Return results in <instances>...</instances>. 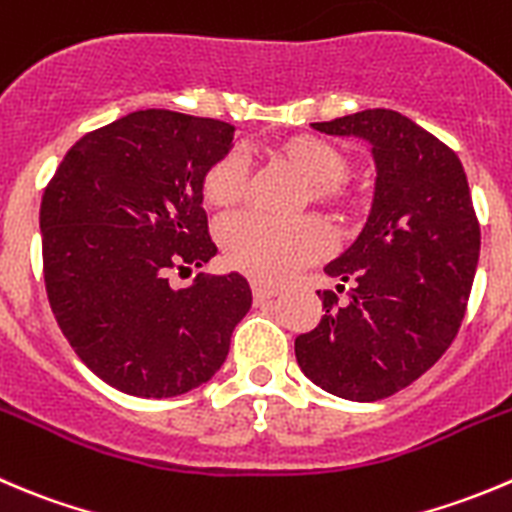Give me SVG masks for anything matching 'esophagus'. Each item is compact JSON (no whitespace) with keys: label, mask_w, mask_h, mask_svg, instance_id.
<instances>
[{"label":"esophagus","mask_w":512,"mask_h":512,"mask_svg":"<svg viewBox=\"0 0 512 512\" xmlns=\"http://www.w3.org/2000/svg\"><path fill=\"white\" fill-rule=\"evenodd\" d=\"M277 290L270 285H262V282H252V297H255V302H265L270 300V297H275Z\"/></svg>","instance_id":"obj_1"}]
</instances>
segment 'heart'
<instances>
[{"label": "heart", "instance_id": "obj_1", "mask_svg": "<svg viewBox=\"0 0 512 512\" xmlns=\"http://www.w3.org/2000/svg\"><path fill=\"white\" fill-rule=\"evenodd\" d=\"M275 157L305 180L302 205H320L352 217L365 205L362 187L347 175L350 160L332 142L315 135H292L275 145ZM247 165L237 150L217 157L202 175V197L217 210L245 197ZM220 247L235 270L262 282H280L332 250V232L317 215L272 220L257 212L227 217L220 225Z\"/></svg>", "mask_w": 512, "mask_h": 512}]
</instances>
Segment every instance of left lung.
Here are the masks:
<instances>
[{"label": "left lung", "mask_w": 512, "mask_h": 512, "mask_svg": "<svg viewBox=\"0 0 512 512\" xmlns=\"http://www.w3.org/2000/svg\"><path fill=\"white\" fill-rule=\"evenodd\" d=\"M312 127L370 140L377 182L365 230L325 267L347 297L317 292L325 315L297 335L295 357L327 393L372 403L408 388L458 335L480 222L458 155L405 114L365 109Z\"/></svg>", "instance_id": "obj_1"}]
</instances>
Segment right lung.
Wrapping results in <instances>:
<instances>
[{"mask_svg": "<svg viewBox=\"0 0 512 512\" xmlns=\"http://www.w3.org/2000/svg\"><path fill=\"white\" fill-rule=\"evenodd\" d=\"M235 127L170 109H140L87 132L44 187V287L79 360L107 385L175 398L210 380L252 305L242 275H172L217 252L202 175Z\"/></svg>", "mask_w": 512, "mask_h": 512, "instance_id": "1", "label": "right lung"}]
</instances>
